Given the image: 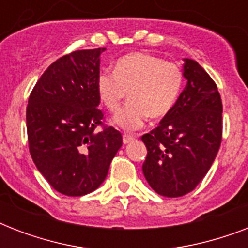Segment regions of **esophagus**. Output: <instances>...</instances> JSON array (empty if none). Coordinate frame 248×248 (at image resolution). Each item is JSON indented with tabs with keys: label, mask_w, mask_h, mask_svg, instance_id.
<instances>
[{
	"label": "esophagus",
	"mask_w": 248,
	"mask_h": 248,
	"mask_svg": "<svg viewBox=\"0 0 248 248\" xmlns=\"http://www.w3.org/2000/svg\"><path fill=\"white\" fill-rule=\"evenodd\" d=\"M122 139H124V144H128L135 139V135H131V134H124V135H122Z\"/></svg>",
	"instance_id": "1"
}]
</instances>
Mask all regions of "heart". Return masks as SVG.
Segmentation results:
<instances>
[{"mask_svg":"<svg viewBox=\"0 0 248 248\" xmlns=\"http://www.w3.org/2000/svg\"><path fill=\"white\" fill-rule=\"evenodd\" d=\"M183 79L177 64L148 52H132L117 62L113 75L99 76L97 93L110 113L120 110L128 93L130 103L114 121L124 130H135L148 117L159 120L169 114L180 93Z\"/></svg>","mask_w":248,"mask_h":248,"instance_id":"heart-1","label":"heart"}]
</instances>
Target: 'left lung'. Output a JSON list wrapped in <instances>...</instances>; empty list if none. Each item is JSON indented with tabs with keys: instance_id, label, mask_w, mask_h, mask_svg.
Listing matches in <instances>:
<instances>
[{
	"instance_id": "obj_1",
	"label": "left lung",
	"mask_w": 248,
	"mask_h": 248,
	"mask_svg": "<svg viewBox=\"0 0 248 248\" xmlns=\"http://www.w3.org/2000/svg\"><path fill=\"white\" fill-rule=\"evenodd\" d=\"M186 86L172 109L141 140L148 149L144 176L163 197L192 192L211 167L223 138L217 86L196 60L184 59Z\"/></svg>"
}]
</instances>
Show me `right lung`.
<instances>
[{
  "mask_svg": "<svg viewBox=\"0 0 248 248\" xmlns=\"http://www.w3.org/2000/svg\"><path fill=\"white\" fill-rule=\"evenodd\" d=\"M104 50L62 56L44 72L29 95V152L48 184L64 196H85L99 188L122 145L121 132L104 124L97 108Z\"/></svg>",
  "mask_w": 248,
  "mask_h": 248,
  "instance_id": "1",
  "label": "right lung"
}]
</instances>
